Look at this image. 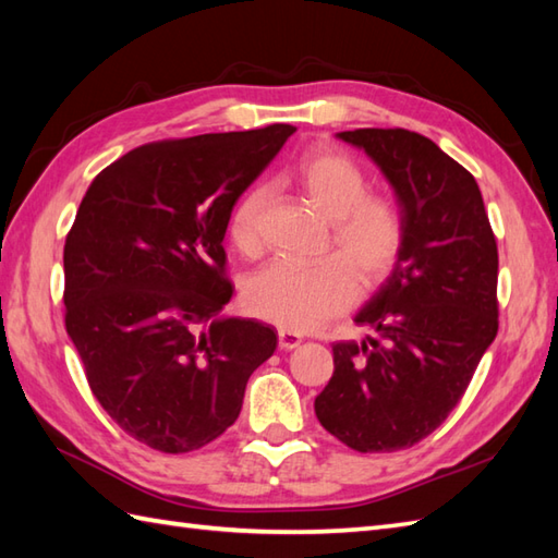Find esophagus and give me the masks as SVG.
Wrapping results in <instances>:
<instances>
[{
  "mask_svg": "<svg viewBox=\"0 0 558 558\" xmlns=\"http://www.w3.org/2000/svg\"><path fill=\"white\" fill-rule=\"evenodd\" d=\"M302 336L300 333H292V330H278V348L280 350H294L300 348Z\"/></svg>",
  "mask_w": 558,
  "mask_h": 558,
  "instance_id": "esophagus-1",
  "label": "esophagus"
}]
</instances>
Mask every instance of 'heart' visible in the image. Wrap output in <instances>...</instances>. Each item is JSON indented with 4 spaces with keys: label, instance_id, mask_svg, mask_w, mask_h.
Here are the masks:
<instances>
[{
    "label": "heart",
    "instance_id": "b5f03b06",
    "mask_svg": "<svg viewBox=\"0 0 558 558\" xmlns=\"http://www.w3.org/2000/svg\"><path fill=\"white\" fill-rule=\"evenodd\" d=\"M292 180L330 220V246L341 258L314 266L272 260L244 280L242 304L248 314L280 328L310 330L348 310L357 298V278L366 290L388 280L405 246V218L390 196L366 194V174L345 153H306ZM266 201L268 186L254 184L232 206L228 234L244 256L258 254V220Z\"/></svg>",
    "mask_w": 558,
    "mask_h": 558
}]
</instances>
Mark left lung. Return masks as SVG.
<instances>
[{
  "label": "left lung",
  "mask_w": 558,
  "mask_h": 558,
  "mask_svg": "<svg viewBox=\"0 0 558 558\" xmlns=\"http://www.w3.org/2000/svg\"><path fill=\"white\" fill-rule=\"evenodd\" d=\"M405 218L396 270L357 314L374 338L336 342L333 376L316 396L324 429L360 453H393L448 417L499 330V252L482 192L432 138L354 129Z\"/></svg>",
  "instance_id": "obj_1"
}]
</instances>
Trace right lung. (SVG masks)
Segmentation results:
<instances>
[{"instance_id":"1","label":"right lung","mask_w":558,"mask_h":558,"mask_svg":"<svg viewBox=\"0 0 558 558\" xmlns=\"http://www.w3.org/2000/svg\"><path fill=\"white\" fill-rule=\"evenodd\" d=\"M298 132L168 138L129 150L90 182L64 244V326L112 422L160 453H189L240 417L244 388L278 345L232 298V206Z\"/></svg>"}]
</instances>
